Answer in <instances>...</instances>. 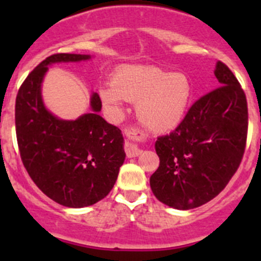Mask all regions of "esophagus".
I'll list each match as a JSON object with an SVG mask.
<instances>
[{
	"mask_svg": "<svg viewBox=\"0 0 261 261\" xmlns=\"http://www.w3.org/2000/svg\"><path fill=\"white\" fill-rule=\"evenodd\" d=\"M125 134L126 136L128 138V140L126 141L125 144V151H126V155H127L128 158H135L138 156V155L141 154V150L140 147H139L136 144H134L133 139L135 138H139L140 136V131L138 130V128H134V127H126L125 128Z\"/></svg>",
	"mask_w": 261,
	"mask_h": 261,
	"instance_id": "34e87169",
	"label": "esophagus"
}]
</instances>
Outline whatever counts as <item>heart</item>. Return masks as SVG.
<instances>
[{
    "mask_svg": "<svg viewBox=\"0 0 261 261\" xmlns=\"http://www.w3.org/2000/svg\"><path fill=\"white\" fill-rule=\"evenodd\" d=\"M98 92L105 106L115 112L120 111L123 99L138 103L139 120L151 131L165 133L183 120L192 86L181 73L152 65H128L116 70L112 83L101 86Z\"/></svg>",
    "mask_w": 261,
    "mask_h": 261,
    "instance_id": "1",
    "label": "heart"
}]
</instances>
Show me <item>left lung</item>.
Instances as JSON below:
<instances>
[{
    "label": "left lung",
    "mask_w": 261,
    "mask_h": 261,
    "mask_svg": "<svg viewBox=\"0 0 261 261\" xmlns=\"http://www.w3.org/2000/svg\"><path fill=\"white\" fill-rule=\"evenodd\" d=\"M220 87L197 99L173 133L159 136V168L150 187L162 203L192 210L215 198L244 156L247 136L245 92L230 68L217 62Z\"/></svg>",
    "instance_id": "left-lung-1"
}]
</instances>
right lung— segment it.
<instances>
[{
	"instance_id": "right-lung-1",
	"label": "right lung",
	"mask_w": 261,
	"mask_h": 261,
	"mask_svg": "<svg viewBox=\"0 0 261 261\" xmlns=\"http://www.w3.org/2000/svg\"><path fill=\"white\" fill-rule=\"evenodd\" d=\"M91 59L84 54H54L21 84L15 106L17 145L34 183L57 203L72 208L92 206L114 188L125 162L121 130L99 116L101 98L92 93L91 114L62 120L45 109L41 82L54 63Z\"/></svg>"
}]
</instances>
